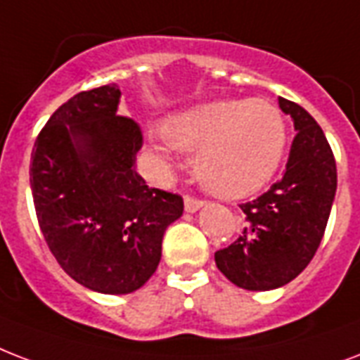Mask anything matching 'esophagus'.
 <instances>
[{"label":"esophagus","instance_id":"obj_1","mask_svg":"<svg viewBox=\"0 0 360 360\" xmlns=\"http://www.w3.org/2000/svg\"><path fill=\"white\" fill-rule=\"evenodd\" d=\"M202 205H204V202H202V200L192 198V196H185V211H186V213H196V211H198Z\"/></svg>","mask_w":360,"mask_h":360}]
</instances>
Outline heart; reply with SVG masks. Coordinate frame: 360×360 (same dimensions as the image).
Masks as SVG:
<instances>
[{"mask_svg":"<svg viewBox=\"0 0 360 360\" xmlns=\"http://www.w3.org/2000/svg\"><path fill=\"white\" fill-rule=\"evenodd\" d=\"M150 150L168 164V147L196 153L194 172L205 191L240 200L264 188L287 150V122L270 101L213 100L169 115L153 131Z\"/></svg>","mask_w":360,"mask_h":360,"instance_id":"obj_1","label":"heart"}]
</instances>
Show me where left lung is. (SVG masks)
I'll use <instances>...</instances> for the list:
<instances>
[{
  "instance_id": "8db88e82",
  "label": "left lung",
  "mask_w": 360,
  "mask_h": 360,
  "mask_svg": "<svg viewBox=\"0 0 360 360\" xmlns=\"http://www.w3.org/2000/svg\"><path fill=\"white\" fill-rule=\"evenodd\" d=\"M296 136L281 181L253 202L241 204L247 226L215 253V264L241 289L283 287L314 259L336 196V162L321 126L295 101L279 98Z\"/></svg>"
}]
</instances>
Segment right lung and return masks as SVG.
<instances>
[{"label":"right lung","mask_w":360,"mask_h":360,"mask_svg":"<svg viewBox=\"0 0 360 360\" xmlns=\"http://www.w3.org/2000/svg\"><path fill=\"white\" fill-rule=\"evenodd\" d=\"M115 84L79 92L35 139L30 185L51 253L77 283L128 295L158 268L162 238L183 198L149 188L136 172L141 130L119 117Z\"/></svg>","instance_id":"obj_1"}]
</instances>
